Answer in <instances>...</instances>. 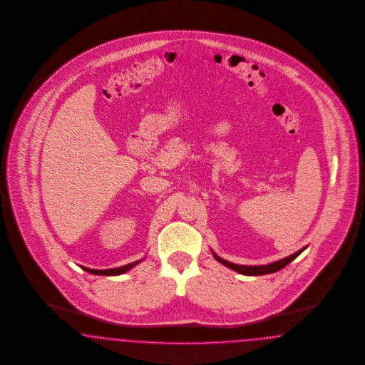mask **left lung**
Wrapping results in <instances>:
<instances>
[{
	"label": "left lung",
	"mask_w": 365,
	"mask_h": 365,
	"mask_svg": "<svg viewBox=\"0 0 365 365\" xmlns=\"http://www.w3.org/2000/svg\"><path fill=\"white\" fill-rule=\"evenodd\" d=\"M304 250H306V247L299 250L297 252L292 254V255L284 258V259H281V261L270 263V264H264V266H245V264H236V263L228 262V261H225V259H221L215 252H213V255H215V258H216L220 263L225 264L227 267L232 269V270L240 273V274H245V276H261V274H270V273H274V272L281 270V269L285 267L288 263L292 262L294 258H297V255H299L302 251H304Z\"/></svg>",
	"instance_id": "obj_1"
}]
</instances>
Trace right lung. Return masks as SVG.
Instances as JSON below:
<instances>
[{"label":"right lung","instance_id":"right-lung-1","mask_svg":"<svg viewBox=\"0 0 365 365\" xmlns=\"http://www.w3.org/2000/svg\"><path fill=\"white\" fill-rule=\"evenodd\" d=\"M140 261H135V262L129 263V264H125V266H120V267H115V269H107V270H95V269H88V267H83L86 272L91 273V274H99V276H118V274H122L125 272H128L129 269H131L133 266H135Z\"/></svg>","mask_w":365,"mask_h":365}]
</instances>
